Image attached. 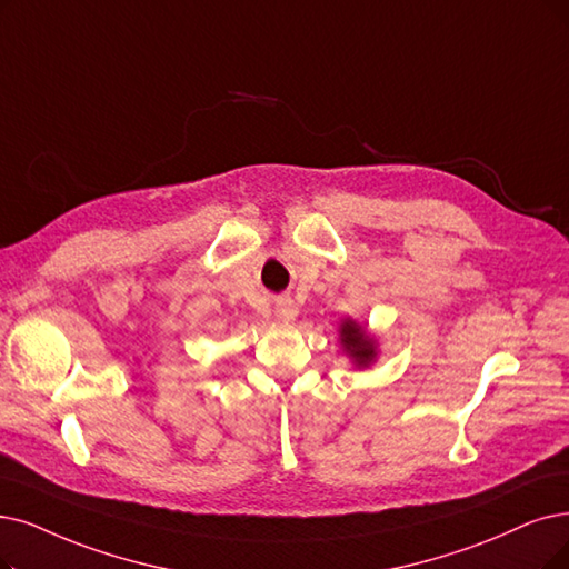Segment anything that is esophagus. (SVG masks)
I'll use <instances>...</instances> for the list:
<instances>
[{"instance_id":"34e87169","label":"esophagus","mask_w":569,"mask_h":569,"mask_svg":"<svg viewBox=\"0 0 569 569\" xmlns=\"http://www.w3.org/2000/svg\"><path fill=\"white\" fill-rule=\"evenodd\" d=\"M276 315H278V320H282V322H293V320H297V315H299V308L291 299L284 297V299L278 301Z\"/></svg>"}]
</instances>
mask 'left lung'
<instances>
[{"instance_id":"1","label":"left lung","mask_w":569,"mask_h":569,"mask_svg":"<svg viewBox=\"0 0 569 569\" xmlns=\"http://www.w3.org/2000/svg\"><path fill=\"white\" fill-rule=\"evenodd\" d=\"M340 350L352 361L355 369H369L378 359V338L369 331L367 325H359L352 317H346L338 325Z\"/></svg>"}]
</instances>
